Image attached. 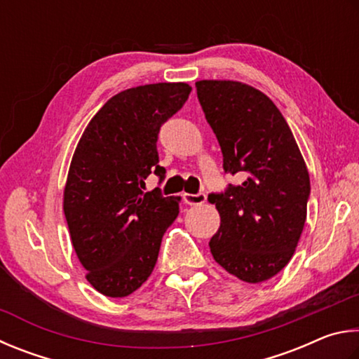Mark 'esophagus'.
<instances>
[{"label":"esophagus","instance_id":"obj_1","mask_svg":"<svg viewBox=\"0 0 359 359\" xmlns=\"http://www.w3.org/2000/svg\"><path fill=\"white\" fill-rule=\"evenodd\" d=\"M183 200L187 205H202L206 202V196L203 192H198V194H186L184 192Z\"/></svg>","mask_w":359,"mask_h":359}]
</instances>
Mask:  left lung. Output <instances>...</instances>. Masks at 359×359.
Instances as JSON below:
<instances>
[{
	"label": "left lung",
	"instance_id": "left-lung-1",
	"mask_svg": "<svg viewBox=\"0 0 359 359\" xmlns=\"http://www.w3.org/2000/svg\"><path fill=\"white\" fill-rule=\"evenodd\" d=\"M196 88L221 144L224 170L244 178L208 197L221 216L211 254L225 271L259 284L284 269L298 246L309 172L285 118L266 94L233 80H200Z\"/></svg>",
	"mask_w": 359,
	"mask_h": 359
}]
</instances>
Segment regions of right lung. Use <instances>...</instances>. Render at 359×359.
I'll list each match as a JSON object with an SVG mask.
<instances>
[{
    "label": "right lung",
    "instance_id": "add662e5",
    "mask_svg": "<svg viewBox=\"0 0 359 359\" xmlns=\"http://www.w3.org/2000/svg\"><path fill=\"white\" fill-rule=\"evenodd\" d=\"M187 83L129 88L107 100L81 134L69 167L62 210L86 280L124 298L153 273L180 197L144 192L151 172L163 176L157 134L189 97Z\"/></svg>",
    "mask_w": 359,
    "mask_h": 359
}]
</instances>
